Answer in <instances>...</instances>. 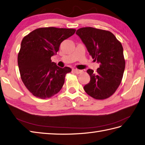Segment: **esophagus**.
Listing matches in <instances>:
<instances>
[{
	"mask_svg": "<svg viewBox=\"0 0 145 145\" xmlns=\"http://www.w3.org/2000/svg\"><path fill=\"white\" fill-rule=\"evenodd\" d=\"M72 71L76 73V74H80L81 72H82V71L79 70V69H72Z\"/></svg>",
	"mask_w": 145,
	"mask_h": 145,
	"instance_id": "34e87169",
	"label": "esophagus"
}]
</instances>
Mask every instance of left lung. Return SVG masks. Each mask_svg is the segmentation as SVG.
I'll use <instances>...</instances> for the list:
<instances>
[{"label": "left lung", "instance_id": "obj_1", "mask_svg": "<svg viewBox=\"0 0 145 145\" xmlns=\"http://www.w3.org/2000/svg\"><path fill=\"white\" fill-rule=\"evenodd\" d=\"M100 68L94 72L88 69L90 82L84 87L86 92L97 100L108 98L117 90L123 74L125 62L123 47L110 31L91 27L80 28L76 31Z\"/></svg>", "mask_w": 145, "mask_h": 145}]
</instances>
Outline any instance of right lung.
Returning <instances> with one entry per match:
<instances>
[{
    "mask_svg": "<svg viewBox=\"0 0 145 145\" xmlns=\"http://www.w3.org/2000/svg\"><path fill=\"white\" fill-rule=\"evenodd\" d=\"M74 29L40 27L24 37L18 55V65L23 84L34 96L45 99L59 92L69 67L59 68L51 57L61 42L75 33Z\"/></svg>",
    "mask_w": 145,
    "mask_h": 145,
    "instance_id": "obj_1",
    "label": "right lung"
}]
</instances>
